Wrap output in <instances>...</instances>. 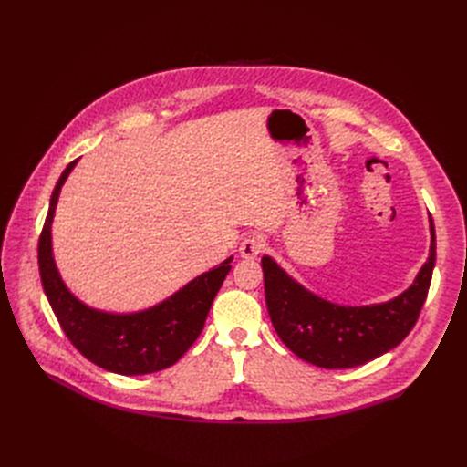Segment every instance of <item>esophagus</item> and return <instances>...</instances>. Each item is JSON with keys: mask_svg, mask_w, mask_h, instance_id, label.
Wrapping results in <instances>:
<instances>
[{"mask_svg": "<svg viewBox=\"0 0 467 467\" xmlns=\"http://www.w3.org/2000/svg\"><path fill=\"white\" fill-rule=\"evenodd\" d=\"M265 250V238L261 234H250L242 240L240 244V255L246 259H254L257 257L261 252Z\"/></svg>", "mask_w": 467, "mask_h": 467, "instance_id": "obj_1", "label": "esophagus"}]
</instances>
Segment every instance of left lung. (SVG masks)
Segmentation results:
<instances>
[{"instance_id": "left-lung-1", "label": "left lung", "mask_w": 467, "mask_h": 467, "mask_svg": "<svg viewBox=\"0 0 467 467\" xmlns=\"http://www.w3.org/2000/svg\"><path fill=\"white\" fill-rule=\"evenodd\" d=\"M431 248L414 284L382 305L338 306L316 297L263 257L265 299L284 345L301 359L324 369H350L396 348L419 320L435 265V229L430 215Z\"/></svg>"}]
</instances>
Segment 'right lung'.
I'll return each instance as SVG.
<instances>
[{"instance_id":"obj_1","label":"right lung","mask_w":467,"mask_h":467,"mask_svg":"<svg viewBox=\"0 0 467 467\" xmlns=\"http://www.w3.org/2000/svg\"><path fill=\"white\" fill-rule=\"evenodd\" d=\"M78 159L71 161L53 191L37 244L39 276L57 320L88 361L119 375H147L174 365L199 338L206 316L231 271V261L189 282L176 296L138 314H108L85 306L64 285L51 248V223L60 189Z\"/></svg>"}]
</instances>
